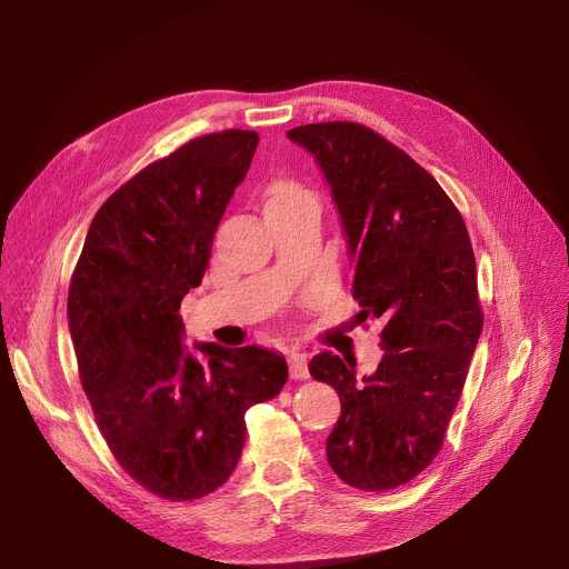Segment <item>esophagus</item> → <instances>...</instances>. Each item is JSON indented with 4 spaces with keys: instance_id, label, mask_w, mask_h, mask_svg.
Instances as JSON below:
<instances>
[{
    "instance_id": "1",
    "label": "esophagus",
    "mask_w": 569,
    "mask_h": 569,
    "mask_svg": "<svg viewBox=\"0 0 569 569\" xmlns=\"http://www.w3.org/2000/svg\"><path fill=\"white\" fill-rule=\"evenodd\" d=\"M288 369H290V378H295V380H307V378H309L307 355L300 352V350H290V352H288Z\"/></svg>"
}]
</instances>
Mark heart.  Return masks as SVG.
<instances>
[{"instance_id":"obj_1","label":"heart","mask_w":569,"mask_h":569,"mask_svg":"<svg viewBox=\"0 0 569 569\" xmlns=\"http://www.w3.org/2000/svg\"><path fill=\"white\" fill-rule=\"evenodd\" d=\"M307 196L309 193L305 191V187L300 182H295L292 177H277L267 189V204H286Z\"/></svg>"}]
</instances>
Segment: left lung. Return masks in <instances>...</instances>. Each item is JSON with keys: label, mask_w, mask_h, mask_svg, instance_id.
<instances>
[{"label": "left lung", "mask_w": 569, "mask_h": 569, "mask_svg": "<svg viewBox=\"0 0 569 569\" xmlns=\"http://www.w3.org/2000/svg\"><path fill=\"white\" fill-rule=\"evenodd\" d=\"M288 138L332 187L362 307L355 320L382 322L373 376L357 380L355 365L332 352L309 362L341 399L327 461L355 489L390 491L440 452L482 332L468 228L436 179L373 129L320 122Z\"/></svg>", "instance_id": "1"}]
</instances>
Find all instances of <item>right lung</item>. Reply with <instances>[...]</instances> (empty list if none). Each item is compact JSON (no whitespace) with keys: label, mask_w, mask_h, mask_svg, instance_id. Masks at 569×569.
I'll use <instances>...</instances> for the list:
<instances>
[{"label":"right lung","mask_w":569,"mask_h":569,"mask_svg":"<svg viewBox=\"0 0 569 569\" xmlns=\"http://www.w3.org/2000/svg\"><path fill=\"white\" fill-rule=\"evenodd\" d=\"M226 129L184 142L119 187L87 230L69 286L82 390L112 457L166 500L217 491L242 455L244 412L288 380L258 346H182V297L200 286L214 232L258 147Z\"/></svg>","instance_id":"1"}]
</instances>
